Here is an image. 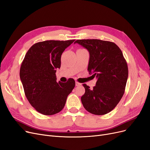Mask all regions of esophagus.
<instances>
[{"mask_svg":"<svg viewBox=\"0 0 150 150\" xmlns=\"http://www.w3.org/2000/svg\"><path fill=\"white\" fill-rule=\"evenodd\" d=\"M82 84L81 83H80V82H77V81H76V86H81Z\"/></svg>","mask_w":150,"mask_h":150,"instance_id":"1","label":"esophagus"}]
</instances>
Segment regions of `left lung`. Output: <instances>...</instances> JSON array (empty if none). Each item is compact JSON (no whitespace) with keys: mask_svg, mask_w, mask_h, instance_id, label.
<instances>
[{"mask_svg":"<svg viewBox=\"0 0 150 150\" xmlns=\"http://www.w3.org/2000/svg\"><path fill=\"white\" fill-rule=\"evenodd\" d=\"M86 48L90 58L87 70L97 79L90 89L86 84L81 102L92 114L102 115L110 112L124 94L128 76L127 61L114 43L97 39L77 40L74 42Z\"/></svg>","mask_w":150,"mask_h":150,"instance_id":"left-lung-1","label":"left lung"}]
</instances>
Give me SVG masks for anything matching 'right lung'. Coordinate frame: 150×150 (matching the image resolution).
Segmentation results:
<instances>
[{"label":"right lung","mask_w":150,"mask_h":150,"mask_svg":"<svg viewBox=\"0 0 150 150\" xmlns=\"http://www.w3.org/2000/svg\"><path fill=\"white\" fill-rule=\"evenodd\" d=\"M74 40L38 42L31 46L25 56L20 69L25 94L31 105L43 115L61 111L75 86L73 79L58 83L56 76L62 53Z\"/></svg>","instance_id":"right-lung-1"}]
</instances>
